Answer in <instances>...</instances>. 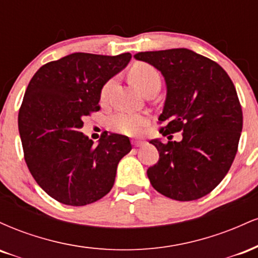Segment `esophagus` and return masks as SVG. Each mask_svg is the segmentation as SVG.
<instances>
[{
	"label": "esophagus",
	"mask_w": 258,
	"mask_h": 258,
	"mask_svg": "<svg viewBox=\"0 0 258 258\" xmlns=\"http://www.w3.org/2000/svg\"><path fill=\"white\" fill-rule=\"evenodd\" d=\"M144 143H146V142L139 141V139H137V141H132V144L135 147H142V146H144Z\"/></svg>",
	"instance_id": "obj_1"
}]
</instances>
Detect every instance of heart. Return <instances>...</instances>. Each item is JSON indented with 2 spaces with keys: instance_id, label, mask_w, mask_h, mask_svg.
<instances>
[{
  "instance_id": "b5f03b06",
  "label": "heart",
  "mask_w": 258,
  "mask_h": 258,
  "mask_svg": "<svg viewBox=\"0 0 258 258\" xmlns=\"http://www.w3.org/2000/svg\"><path fill=\"white\" fill-rule=\"evenodd\" d=\"M130 78L132 82L137 87L147 94L148 92L159 90L161 86V76L158 70L153 67V65L144 63V61H139L132 65L130 69ZM115 79H110L105 82L104 86L100 91V100L106 102L110 96V92L114 88ZM147 117L143 114H137V112H116L115 115L109 119V127L114 131L123 133V135L133 136L146 126Z\"/></svg>"
}]
</instances>
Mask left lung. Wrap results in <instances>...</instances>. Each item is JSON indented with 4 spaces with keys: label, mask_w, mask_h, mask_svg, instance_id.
I'll return each mask as SVG.
<instances>
[{
    "label": "left lung",
    "mask_w": 258,
    "mask_h": 258,
    "mask_svg": "<svg viewBox=\"0 0 258 258\" xmlns=\"http://www.w3.org/2000/svg\"><path fill=\"white\" fill-rule=\"evenodd\" d=\"M135 58L155 67L166 81L159 121L167 123L160 133L183 132L180 142L150 141L159 161L148 168V178L170 199H200L226 177L238 152L242 110L234 84L221 65L190 49L139 52Z\"/></svg>",
    "instance_id": "left-lung-1"
}]
</instances>
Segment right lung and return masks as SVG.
<instances>
[{
    "label": "right lung",
    "instance_id": "right-lung-1",
    "mask_svg": "<svg viewBox=\"0 0 258 258\" xmlns=\"http://www.w3.org/2000/svg\"><path fill=\"white\" fill-rule=\"evenodd\" d=\"M131 57L73 53L42 65L29 82L18 115L24 159L37 184L59 203L102 199L131 152L126 136L105 135L94 146L81 132L84 117L100 109L102 87Z\"/></svg>",
    "mask_w": 258,
    "mask_h": 258
}]
</instances>
